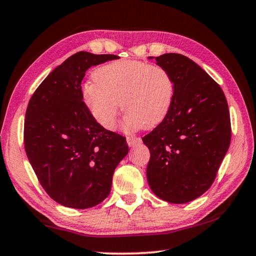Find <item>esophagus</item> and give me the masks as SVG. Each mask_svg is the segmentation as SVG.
<instances>
[{
  "label": "esophagus",
  "mask_w": 256,
  "mask_h": 256,
  "mask_svg": "<svg viewBox=\"0 0 256 256\" xmlns=\"http://www.w3.org/2000/svg\"><path fill=\"white\" fill-rule=\"evenodd\" d=\"M126 141H128V144L130 146H136V144H140L141 142H142L141 138H136V136H128L126 138Z\"/></svg>",
  "instance_id": "esophagus-1"
}]
</instances>
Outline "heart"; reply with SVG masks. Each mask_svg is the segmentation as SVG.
<instances>
[{"mask_svg":"<svg viewBox=\"0 0 256 256\" xmlns=\"http://www.w3.org/2000/svg\"><path fill=\"white\" fill-rule=\"evenodd\" d=\"M174 94V80L166 68L136 60L100 66L81 89L84 105L106 130L115 128L120 105L128 128H154L166 118Z\"/></svg>","mask_w":256,"mask_h":256,"instance_id":"1","label":"heart"}]
</instances>
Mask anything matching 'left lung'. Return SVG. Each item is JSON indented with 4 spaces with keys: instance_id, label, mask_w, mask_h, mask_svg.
<instances>
[{
    "instance_id": "8db88e82",
    "label": "left lung",
    "mask_w": 256,
    "mask_h": 256,
    "mask_svg": "<svg viewBox=\"0 0 256 256\" xmlns=\"http://www.w3.org/2000/svg\"><path fill=\"white\" fill-rule=\"evenodd\" d=\"M156 62L170 73L175 94L166 118L142 138L150 150L146 178L158 198L182 204L214 182L230 144V116L222 89L196 62L176 53Z\"/></svg>"
}]
</instances>
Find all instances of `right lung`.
I'll use <instances>...</instances> for the list:
<instances>
[{
	"label": "right lung",
	"instance_id": "right-lung-1",
	"mask_svg": "<svg viewBox=\"0 0 256 256\" xmlns=\"http://www.w3.org/2000/svg\"><path fill=\"white\" fill-rule=\"evenodd\" d=\"M118 58L78 52L46 76L29 100L26 154L42 188L64 206L86 209L105 200L115 168L128 152L125 136L104 128L81 97L86 71Z\"/></svg>",
	"mask_w": 256,
	"mask_h": 256
}]
</instances>
